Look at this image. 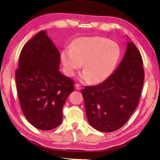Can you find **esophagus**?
<instances>
[{
    "instance_id": "esophagus-1",
    "label": "esophagus",
    "mask_w": 160,
    "mask_h": 160,
    "mask_svg": "<svg viewBox=\"0 0 160 160\" xmlns=\"http://www.w3.org/2000/svg\"><path fill=\"white\" fill-rule=\"evenodd\" d=\"M75 88H76V89H77V90H80L81 89H82V87H81L80 84L76 83V86H75Z\"/></svg>"
}]
</instances>
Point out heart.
I'll return each instance as SVG.
<instances>
[{
  "mask_svg": "<svg viewBox=\"0 0 160 160\" xmlns=\"http://www.w3.org/2000/svg\"><path fill=\"white\" fill-rule=\"evenodd\" d=\"M120 54L118 45L100 36L84 37L76 40L70 48L61 53V61L64 72L73 76L82 67L79 78L84 82L98 84L111 76Z\"/></svg>",
  "mask_w": 160,
  "mask_h": 160,
  "instance_id": "1",
  "label": "heart"
}]
</instances>
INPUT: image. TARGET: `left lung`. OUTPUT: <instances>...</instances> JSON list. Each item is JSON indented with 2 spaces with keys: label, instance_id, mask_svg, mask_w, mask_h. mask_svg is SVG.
I'll return each mask as SVG.
<instances>
[{
  "label": "left lung",
  "instance_id": "left-lung-1",
  "mask_svg": "<svg viewBox=\"0 0 160 160\" xmlns=\"http://www.w3.org/2000/svg\"><path fill=\"white\" fill-rule=\"evenodd\" d=\"M143 61L134 43L128 42L123 59L113 74L100 84L82 90L89 124L113 132L127 123L136 108L144 79Z\"/></svg>",
  "mask_w": 160,
  "mask_h": 160
}]
</instances>
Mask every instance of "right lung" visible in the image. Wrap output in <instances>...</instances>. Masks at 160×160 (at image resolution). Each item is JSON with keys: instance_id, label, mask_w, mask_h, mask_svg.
Wrapping results in <instances>:
<instances>
[{"instance_id": "add662e5", "label": "right lung", "mask_w": 160, "mask_h": 160, "mask_svg": "<svg viewBox=\"0 0 160 160\" xmlns=\"http://www.w3.org/2000/svg\"><path fill=\"white\" fill-rule=\"evenodd\" d=\"M57 47L40 31L20 52L16 82L22 113L40 130L49 131L62 123V108L74 90V82L60 72Z\"/></svg>"}]
</instances>
